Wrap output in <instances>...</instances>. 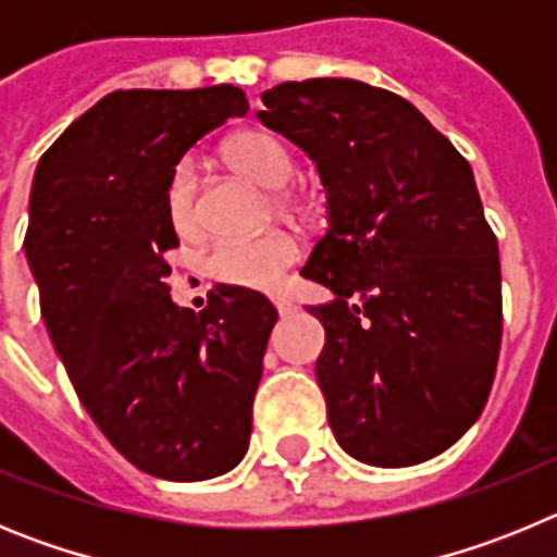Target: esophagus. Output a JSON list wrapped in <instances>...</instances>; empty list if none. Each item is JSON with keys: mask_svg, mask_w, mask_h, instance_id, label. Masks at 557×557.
Instances as JSON below:
<instances>
[{"mask_svg": "<svg viewBox=\"0 0 557 557\" xmlns=\"http://www.w3.org/2000/svg\"><path fill=\"white\" fill-rule=\"evenodd\" d=\"M270 304H273V307L278 309V312H282V314L293 309V301H289V298L284 293H270Z\"/></svg>", "mask_w": 557, "mask_h": 557, "instance_id": "1", "label": "esophagus"}]
</instances>
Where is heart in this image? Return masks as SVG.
I'll return each mask as SVG.
<instances>
[{"label":"heart","mask_w":557,"mask_h":557,"mask_svg":"<svg viewBox=\"0 0 557 557\" xmlns=\"http://www.w3.org/2000/svg\"><path fill=\"white\" fill-rule=\"evenodd\" d=\"M223 159L253 184L278 189L293 175V152L275 133L264 127H243L223 141ZM166 211L170 223L178 231H191L198 223L195 211V175L189 161H181L166 186ZM298 256V245L284 231H264L256 236H231L220 239L209 253V270L218 278L239 287H275L284 268Z\"/></svg>","instance_id":"heart-1"}]
</instances>
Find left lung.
<instances>
[{
	"label": "left lung",
	"instance_id": "1",
	"mask_svg": "<svg viewBox=\"0 0 557 557\" xmlns=\"http://www.w3.org/2000/svg\"><path fill=\"white\" fill-rule=\"evenodd\" d=\"M256 116L301 147L329 228L301 270L334 293L318 385L337 444L401 469L480 418L502 343L499 248L474 172L405 97L348 77L282 83Z\"/></svg>",
	"mask_w": 557,
	"mask_h": 557
}]
</instances>
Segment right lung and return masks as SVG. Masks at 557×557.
Instances as JSON below:
<instances>
[{"label":"right lung","mask_w":557,"mask_h":557,"mask_svg":"<svg viewBox=\"0 0 557 557\" xmlns=\"http://www.w3.org/2000/svg\"><path fill=\"white\" fill-rule=\"evenodd\" d=\"M248 100L234 86L111 91L41 156L24 253L49 339L113 449L145 474L198 482L248 451L275 309L218 284L178 307L166 186L184 152Z\"/></svg>","instance_id":"1"}]
</instances>
